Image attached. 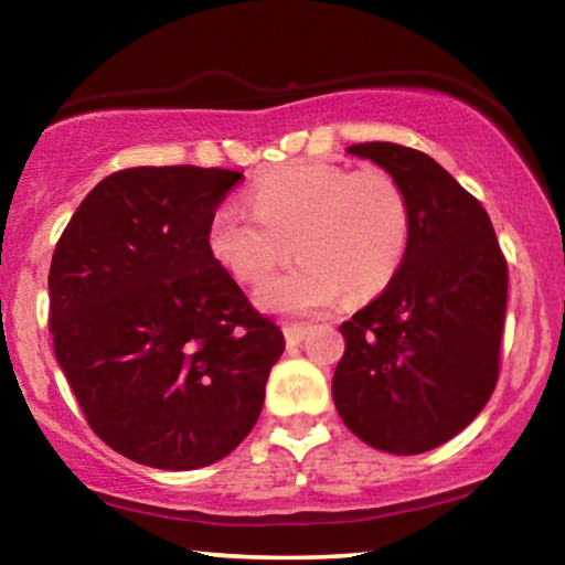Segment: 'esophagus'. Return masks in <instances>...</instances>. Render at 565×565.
Instances as JSON below:
<instances>
[{"label": "esophagus", "mask_w": 565, "mask_h": 565, "mask_svg": "<svg viewBox=\"0 0 565 565\" xmlns=\"http://www.w3.org/2000/svg\"><path fill=\"white\" fill-rule=\"evenodd\" d=\"M306 333H309V327H303V323H286L284 327V339L289 347H299Z\"/></svg>", "instance_id": "obj_1"}]
</instances>
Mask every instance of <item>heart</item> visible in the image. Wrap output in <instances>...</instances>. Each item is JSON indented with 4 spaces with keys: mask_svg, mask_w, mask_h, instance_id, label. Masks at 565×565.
<instances>
[{
    "mask_svg": "<svg viewBox=\"0 0 565 565\" xmlns=\"http://www.w3.org/2000/svg\"><path fill=\"white\" fill-rule=\"evenodd\" d=\"M254 212L218 206L209 224V252L238 284H262L276 266L301 254L289 271L256 291L266 311L303 317L349 291L371 299L404 262L411 212L398 181L381 169L351 171L329 161L286 167L256 181Z\"/></svg>",
    "mask_w": 565,
    "mask_h": 565,
    "instance_id": "obj_1",
    "label": "heart"
}]
</instances>
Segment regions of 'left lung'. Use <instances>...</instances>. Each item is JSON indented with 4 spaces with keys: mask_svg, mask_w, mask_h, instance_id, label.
Here are the masks:
<instances>
[{
    "mask_svg": "<svg viewBox=\"0 0 565 565\" xmlns=\"http://www.w3.org/2000/svg\"><path fill=\"white\" fill-rule=\"evenodd\" d=\"M347 151L398 181L411 234L394 279L341 323L333 404L363 444L424 454L461 434L493 394L509 269L486 209L438 161L391 141Z\"/></svg>",
    "mask_w": 565,
    "mask_h": 565,
    "instance_id": "obj_1",
    "label": "left lung"
}]
</instances>
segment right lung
Segmentation results:
<instances>
[{
    "mask_svg": "<svg viewBox=\"0 0 565 565\" xmlns=\"http://www.w3.org/2000/svg\"><path fill=\"white\" fill-rule=\"evenodd\" d=\"M228 169L102 179L54 248L56 361L104 444L161 471L222 461L252 431L284 333L209 252Z\"/></svg>",
    "mask_w": 565,
    "mask_h": 565,
    "instance_id": "obj_1",
    "label": "right lung"
}]
</instances>
